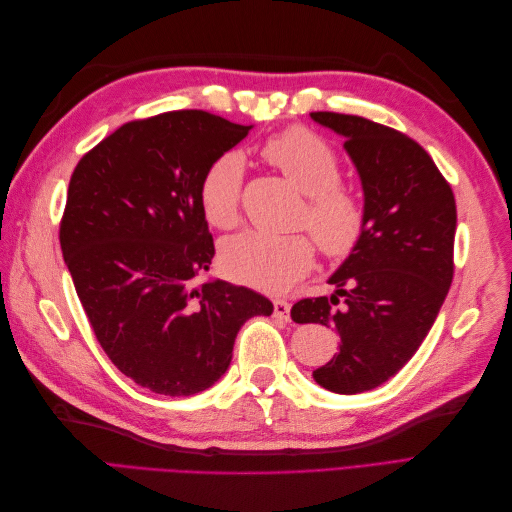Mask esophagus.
I'll return each mask as SVG.
<instances>
[{"label":"esophagus","instance_id":"esophagus-1","mask_svg":"<svg viewBox=\"0 0 512 512\" xmlns=\"http://www.w3.org/2000/svg\"><path fill=\"white\" fill-rule=\"evenodd\" d=\"M273 316L277 318V320H290V303H286V301H273Z\"/></svg>","mask_w":512,"mask_h":512}]
</instances>
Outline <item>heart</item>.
Returning <instances> with one entry per match:
<instances>
[{
    "mask_svg": "<svg viewBox=\"0 0 512 512\" xmlns=\"http://www.w3.org/2000/svg\"><path fill=\"white\" fill-rule=\"evenodd\" d=\"M275 168L309 196L303 222L329 256H346L359 243L365 226L363 203L342 181L333 147L307 128H288L262 145ZM245 160L237 151L215 158L203 179L198 198L211 226L228 228L239 213ZM314 243L305 235H269L247 230L222 245V267L232 280L265 292H286L314 262Z\"/></svg>",
    "mask_w": 512,
    "mask_h": 512,
    "instance_id": "1",
    "label": "heart"
}]
</instances>
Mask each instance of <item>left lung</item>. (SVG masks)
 <instances>
[{"instance_id": "8db88e82", "label": "left lung", "mask_w": 512, "mask_h": 512, "mask_svg": "<svg viewBox=\"0 0 512 512\" xmlns=\"http://www.w3.org/2000/svg\"><path fill=\"white\" fill-rule=\"evenodd\" d=\"M309 117L344 138L361 179L365 226L329 277L331 299H303L290 316L339 335V352L314 380L356 395L393 378L436 322L453 282L457 207L451 185L410 136L356 115Z\"/></svg>"}]
</instances>
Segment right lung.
Returning a JSON list of instances; mask_svg holds the SVG:
<instances>
[{
  "label": "right lung",
  "instance_id": "right-lung-1",
  "mask_svg": "<svg viewBox=\"0 0 512 512\" xmlns=\"http://www.w3.org/2000/svg\"><path fill=\"white\" fill-rule=\"evenodd\" d=\"M252 126L205 111L123 123L76 164L59 243L102 350L138 386L168 397L209 389L262 294L222 280L194 286L215 254L198 188L207 166Z\"/></svg>",
  "mask_w": 512,
  "mask_h": 512
}]
</instances>
